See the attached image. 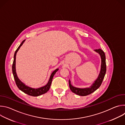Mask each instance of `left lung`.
Wrapping results in <instances>:
<instances>
[{
    "instance_id": "left-lung-1",
    "label": "left lung",
    "mask_w": 125,
    "mask_h": 125,
    "mask_svg": "<svg viewBox=\"0 0 125 125\" xmlns=\"http://www.w3.org/2000/svg\"><path fill=\"white\" fill-rule=\"evenodd\" d=\"M95 51L98 53L101 56V65L100 72L98 77V78L94 82L93 84L89 88H80L74 87L71 83L70 80H69V84L70 90L73 93L80 96H86L90 94L95 92L101 85L102 81L104 79L105 75L106 72V58L105 53L101 49H95Z\"/></svg>"
}]
</instances>
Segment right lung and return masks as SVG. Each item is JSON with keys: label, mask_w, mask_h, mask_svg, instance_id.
Returning a JSON list of instances; mask_svg holds the SVG:
<instances>
[{"label": "right lung", "mask_w": 125, "mask_h": 125, "mask_svg": "<svg viewBox=\"0 0 125 125\" xmlns=\"http://www.w3.org/2000/svg\"><path fill=\"white\" fill-rule=\"evenodd\" d=\"M25 41V40H24L22 42V43L20 44L19 46L18 47V48L17 49V50H16V51L14 53V61H13V64H12V72H13V76H14V78L16 84L17 86H18V87L21 91H22L24 93H25L29 95H31V96H38L41 95L42 94H44L47 93L49 91L53 77L54 76L56 72L58 70V69H56L55 70H54L52 73L48 83L46 84V85H45L44 86H42V87H40L38 88H32L30 87L29 86H27L25 84H24L19 79V78H18V77L17 76L16 72V69H15V62H16V53H17V51H18V50L19 49V48H20V47L22 46V45L23 44Z\"/></svg>", "instance_id": "right-lung-1"}]
</instances>
